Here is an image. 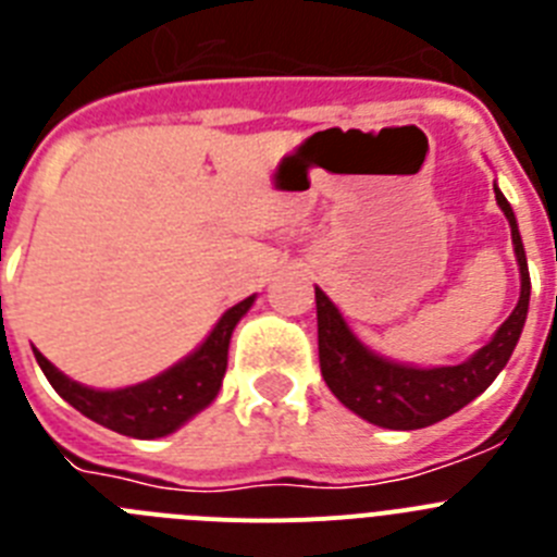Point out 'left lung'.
Here are the masks:
<instances>
[{"label":"left lung","instance_id":"obj_1","mask_svg":"<svg viewBox=\"0 0 557 557\" xmlns=\"http://www.w3.org/2000/svg\"><path fill=\"white\" fill-rule=\"evenodd\" d=\"M496 203L505 211L513 236L516 259L521 273V295L510 318L499 326L488 346L480 348L471 359L449 368H412L398 366L391 359L376 357L346 326L323 289L314 287L318 304V354H321V373L329 391L359 418L385 430H421L437 424L466 407L471 398L480 396L496 379V373L508 366L519 334L524 329L530 304V270L524 245H521L519 225L513 209L499 189Z\"/></svg>","mask_w":557,"mask_h":557}]
</instances>
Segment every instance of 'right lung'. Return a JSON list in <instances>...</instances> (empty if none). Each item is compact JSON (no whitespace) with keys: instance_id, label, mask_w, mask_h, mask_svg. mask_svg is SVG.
Wrapping results in <instances>:
<instances>
[{"instance_id":"obj_1","label":"right lung","mask_w":557,"mask_h":557,"mask_svg":"<svg viewBox=\"0 0 557 557\" xmlns=\"http://www.w3.org/2000/svg\"><path fill=\"white\" fill-rule=\"evenodd\" d=\"M250 304L253 298H245L231 307L220 318L218 326L211 329L203 346L189 354L184 362L172 366L170 371L150 382L122 387V391H91V387L77 385L63 376L38 348L33 351L49 385L86 418L127 437H164L214 401L223 385L225 366H228L231 332L248 312Z\"/></svg>"}]
</instances>
